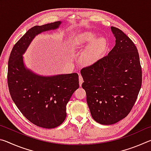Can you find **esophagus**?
I'll return each instance as SVG.
<instances>
[{
    "instance_id": "1",
    "label": "esophagus",
    "mask_w": 151,
    "mask_h": 151,
    "mask_svg": "<svg viewBox=\"0 0 151 151\" xmlns=\"http://www.w3.org/2000/svg\"><path fill=\"white\" fill-rule=\"evenodd\" d=\"M83 83V76H82L81 75H79V84H80V86H81L82 85V83Z\"/></svg>"
}]
</instances>
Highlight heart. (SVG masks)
<instances>
[{"label": "heart", "mask_w": 151, "mask_h": 151, "mask_svg": "<svg viewBox=\"0 0 151 151\" xmlns=\"http://www.w3.org/2000/svg\"><path fill=\"white\" fill-rule=\"evenodd\" d=\"M96 34L91 31L81 32L76 36L74 40L73 48L76 50H83L86 46L88 48L84 52L82 60L85 64H91L95 61L106 46V40L103 37L95 39Z\"/></svg>", "instance_id": "b5f03b06"}]
</instances>
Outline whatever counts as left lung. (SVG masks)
<instances>
[{"label":"left lung","mask_w":151,"mask_h":151,"mask_svg":"<svg viewBox=\"0 0 151 151\" xmlns=\"http://www.w3.org/2000/svg\"><path fill=\"white\" fill-rule=\"evenodd\" d=\"M115 46L108 55L84 67L82 87L94 121L112 124L125 118L133 107L142 85L138 50L131 39L111 27Z\"/></svg>","instance_id":"left-lung-1"}]
</instances>
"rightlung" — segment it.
<instances>
[{
  "label": "right lung",
  "mask_w": 151,
  "mask_h": 151,
  "mask_svg": "<svg viewBox=\"0 0 151 151\" xmlns=\"http://www.w3.org/2000/svg\"><path fill=\"white\" fill-rule=\"evenodd\" d=\"M60 21L30 29L14 45L8 65L9 90L21 113L38 127L53 129L63 123L66 116V104L79 87L77 73L40 76L24 67L22 54L36 35L56 29Z\"/></svg>",
  "instance_id": "obj_1"
}]
</instances>
